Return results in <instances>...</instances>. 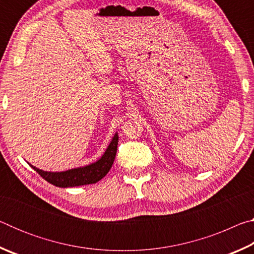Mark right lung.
<instances>
[{"instance_id":"1","label":"right lung","mask_w":254,"mask_h":254,"mask_svg":"<svg viewBox=\"0 0 254 254\" xmlns=\"http://www.w3.org/2000/svg\"><path fill=\"white\" fill-rule=\"evenodd\" d=\"M119 142V135L115 133V135L112 139L111 143L107 147L106 151L103 154L100 160L92 163V165L81 167V168L70 169L62 173H50V171H44L31 166L32 168L39 174L42 178L47 182L55 185L57 187H75L81 186V185L95 184L103 177H105L109 173L112 165H113L115 154H117Z\"/></svg>"}]
</instances>
